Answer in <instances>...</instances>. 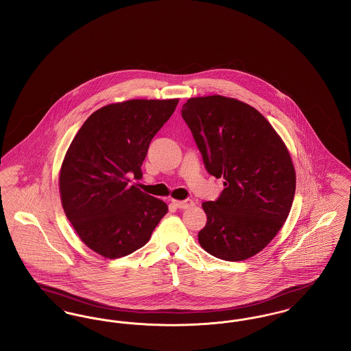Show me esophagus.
<instances>
[{
    "label": "esophagus",
    "mask_w": 351,
    "mask_h": 351,
    "mask_svg": "<svg viewBox=\"0 0 351 351\" xmlns=\"http://www.w3.org/2000/svg\"><path fill=\"white\" fill-rule=\"evenodd\" d=\"M172 203L175 204V206H178L179 209H188V208L193 206L192 200H172Z\"/></svg>",
    "instance_id": "1"
}]
</instances>
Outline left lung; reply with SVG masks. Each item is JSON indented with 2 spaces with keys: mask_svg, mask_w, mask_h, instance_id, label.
Wrapping results in <instances>:
<instances>
[{
  "mask_svg": "<svg viewBox=\"0 0 351 351\" xmlns=\"http://www.w3.org/2000/svg\"><path fill=\"white\" fill-rule=\"evenodd\" d=\"M182 117L208 173L224 179L215 202H204L199 243L209 254L243 261L268 245L288 219L295 172L288 148L252 106L221 95L191 98Z\"/></svg>",
  "mask_w": 351,
  "mask_h": 351,
  "instance_id": "1",
  "label": "left lung"
}]
</instances>
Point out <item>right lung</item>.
<instances>
[{"instance_id":"obj_1","label":"right lung","mask_w":351,"mask_h":351,"mask_svg":"<svg viewBox=\"0 0 351 351\" xmlns=\"http://www.w3.org/2000/svg\"><path fill=\"white\" fill-rule=\"evenodd\" d=\"M179 99H132L93 112L69 147L61 173L63 210L83 243L107 258L143 247L168 212L135 186L152 138Z\"/></svg>"}]
</instances>
